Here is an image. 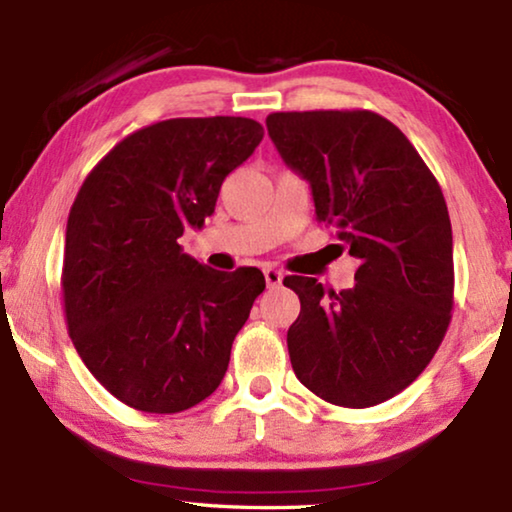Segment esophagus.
Listing matches in <instances>:
<instances>
[{
  "instance_id": "34e87169",
  "label": "esophagus",
  "mask_w": 512,
  "mask_h": 512,
  "mask_svg": "<svg viewBox=\"0 0 512 512\" xmlns=\"http://www.w3.org/2000/svg\"><path fill=\"white\" fill-rule=\"evenodd\" d=\"M263 275H265V282H268L270 289H275V286H282V279H284V272L282 270L265 268Z\"/></svg>"
}]
</instances>
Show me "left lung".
<instances>
[{
  "instance_id": "obj_1",
  "label": "left lung",
  "mask_w": 512,
  "mask_h": 512,
  "mask_svg": "<svg viewBox=\"0 0 512 512\" xmlns=\"http://www.w3.org/2000/svg\"><path fill=\"white\" fill-rule=\"evenodd\" d=\"M284 163L310 181L317 221L361 261L352 289L284 279L300 298L286 333L293 373L342 408L389 401L443 342L454 305L452 226L436 177L375 111H277L265 118Z\"/></svg>"
}]
</instances>
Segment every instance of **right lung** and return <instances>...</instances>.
I'll list each match as a JSON object with an SVG mask.
<instances>
[{
  "mask_svg": "<svg viewBox=\"0 0 512 512\" xmlns=\"http://www.w3.org/2000/svg\"><path fill=\"white\" fill-rule=\"evenodd\" d=\"M263 139L254 118H170L93 167L67 219L69 338L118 401L170 415L214 394L263 272L212 270L179 237L214 214L223 179Z\"/></svg>",
  "mask_w": 512,
  "mask_h": 512,
  "instance_id": "add662e5",
  "label": "right lung"
}]
</instances>
